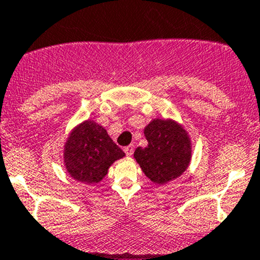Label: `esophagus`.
<instances>
[{"mask_svg":"<svg viewBox=\"0 0 260 260\" xmlns=\"http://www.w3.org/2000/svg\"><path fill=\"white\" fill-rule=\"evenodd\" d=\"M133 151H135V148H133V146H127V147H124V153L128 155V157H131V155L133 154Z\"/></svg>","mask_w":260,"mask_h":260,"instance_id":"esophagus-1","label":"esophagus"}]
</instances>
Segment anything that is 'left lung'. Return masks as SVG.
Segmentation results:
<instances>
[{"label": "left lung", "mask_w": 260, "mask_h": 260, "mask_svg": "<svg viewBox=\"0 0 260 260\" xmlns=\"http://www.w3.org/2000/svg\"><path fill=\"white\" fill-rule=\"evenodd\" d=\"M144 136L148 146L138 147L135 158L152 182L166 184L187 169L192 148L182 125L171 119H154L144 128Z\"/></svg>", "instance_id": "1"}]
</instances>
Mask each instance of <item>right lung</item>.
Segmentation results:
<instances>
[{"instance_id": "right-lung-1", "label": "right lung", "mask_w": 260, "mask_h": 260, "mask_svg": "<svg viewBox=\"0 0 260 260\" xmlns=\"http://www.w3.org/2000/svg\"><path fill=\"white\" fill-rule=\"evenodd\" d=\"M123 157L124 152L107 131L93 121L78 125L64 146L66 169L71 177L86 184L101 182L112 163Z\"/></svg>"}]
</instances>
